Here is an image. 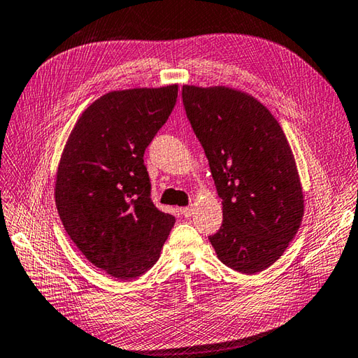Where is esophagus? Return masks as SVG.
<instances>
[{"mask_svg":"<svg viewBox=\"0 0 358 358\" xmlns=\"http://www.w3.org/2000/svg\"><path fill=\"white\" fill-rule=\"evenodd\" d=\"M180 213L183 214L185 217H191L194 214V206H185V208H180Z\"/></svg>","mask_w":358,"mask_h":358,"instance_id":"1","label":"esophagus"}]
</instances>
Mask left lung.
Segmentation results:
<instances>
[{
	"label": "left lung",
	"instance_id": "1",
	"mask_svg": "<svg viewBox=\"0 0 358 358\" xmlns=\"http://www.w3.org/2000/svg\"><path fill=\"white\" fill-rule=\"evenodd\" d=\"M186 115L205 149L223 223L209 242L245 275L268 268L296 236L304 195L285 133L256 97L229 87L183 85Z\"/></svg>",
	"mask_w": 358,
	"mask_h": 358
}]
</instances>
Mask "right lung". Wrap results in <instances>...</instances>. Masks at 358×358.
Returning <instances> with one entry per match:
<instances>
[{"mask_svg":"<svg viewBox=\"0 0 358 358\" xmlns=\"http://www.w3.org/2000/svg\"><path fill=\"white\" fill-rule=\"evenodd\" d=\"M178 85L101 96L77 119L55 177V206L88 261L119 281L159 259L175 223L150 200L144 152L177 102Z\"/></svg>","mask_w":358,"mask_h":358,"instance_id":"1","label":"right lung"}]
</instances>
